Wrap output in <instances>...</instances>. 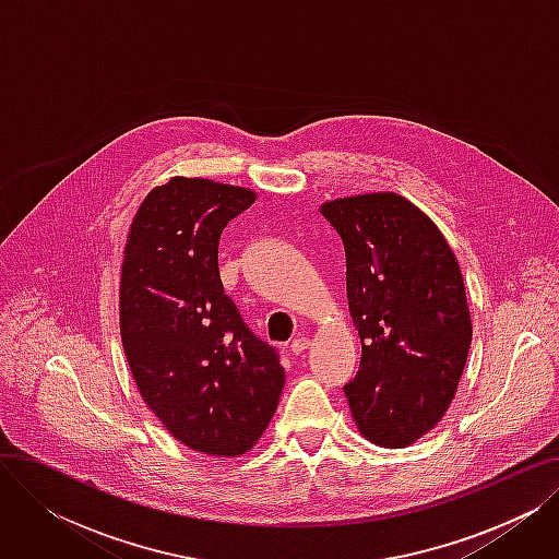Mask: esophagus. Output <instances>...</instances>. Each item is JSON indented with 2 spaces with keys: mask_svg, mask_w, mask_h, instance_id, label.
Here are the masks:
<instances>
[{
  "mask_svg": "<svg viewBox=\"0 0 559 559\" xmlns=\"http://www.w3.org/2000/svg\"><path fill=\"white\" fill-rule=\"evenodd\" d=\"M310 346V340L308 337H297L295 342H292L289 344V350H292V354H295V356H299V354H304V350Z\"/></svg>",
  "mask_w": 559,
  "mask_h": 559,
  "instance_id": "34e87169",
  "label": "esophagus"
}]
</instances>
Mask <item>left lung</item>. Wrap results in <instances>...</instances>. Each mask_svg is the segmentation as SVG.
<instances>
[{
  "instance_id": "8db88e82",
  "label": "left lung",
  "mask_w": 559,
  "mask_h": 559,
  "mask_svg": "<svg viewBox=\"0 0 559 559\" xmlns=\"http://www.w3.org/2000/svg\"><path fill=\"white\" fill-rule=\"evenodd\" d=\"M346 253L360 369L344 394L371 444L405 449L442 421L472 346L460 264L413 201L371 192L321 203Z\"/></svg>"
}]
</instances>
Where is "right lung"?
Here are the masks:
<instances>
[{
  "mask_svg": "<svg viewBox=\"0 0 559 559\" xmlns=\"http://www.w3.org/2000/svg\"><path fill=\"white\" fill-rule=\"evenodd\" d=\"M255 192L174 176L131 222L120 281V333L152 413L192 451L235 457L270 426L285 383L276 348L258 340L219 278L224 226Z\"/></svg>",
  "mask_w": 559,
  "mask_h": 559,
  "instance_id": "add662e5",
  "label": "right lung"
}]
</instances>
